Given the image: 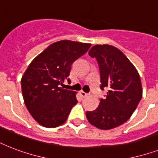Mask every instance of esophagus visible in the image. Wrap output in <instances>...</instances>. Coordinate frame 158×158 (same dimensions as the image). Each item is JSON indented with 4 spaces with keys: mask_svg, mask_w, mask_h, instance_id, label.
Listing matches in <instances>:
<instances>
[{
    "mask_svg": "<svg viewBox=\"0 0 158 158\" xmlns=\"http://www.w3.org/2000/svg\"><path fill=\"white\" fill-rule=\"evenodd\" d=\"M80 96H81L82 98H85V97L88 96V94L84 93V91H81V92H80Z\"/></svg>",
    "mask_w": 158,
    "mask_h": 158,
    "instance_id": "34e87169",
    "label": "esophagus"
}]
</instances>
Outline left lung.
Here are the masks:
<instances>
[{"instance_id":"1","label":"left lung","mask_w":158,"mask_h":158,"mask_svg":"<svg viewBox=\"0 0 158 158\" xmlns=\"http://www.w3.org/2000/svg\"><path fill=\"white\" fill-rule=\"evenodd\" d=\"M89 55L98 60L101 89H108L96 110L87 111L89 122L101 130H110L127 121L142 98L141 79L135 65L118 48L95 45Z\"/></svg>"}]
</instances>
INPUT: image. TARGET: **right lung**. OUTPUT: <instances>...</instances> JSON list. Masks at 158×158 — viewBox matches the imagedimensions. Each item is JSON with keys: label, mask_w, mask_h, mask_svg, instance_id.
I'll return each instance as SVG.
<instances>
[{"label": "right lung", "mask_w": 158, "mask_h": 158, "mask_svg": "<svg viewBox=\"0 0 158 158\" xmlns=\"http://www.w3.org/2000/svg\"><path fill=\"white\" fill-rule=\"evenodd\" d=\"M90 43L62 40L51 44L32 60L21 79L26 107L33 119L44 127L63 125L78 102L76 92L63 89L71 65L88 52Z\"/></svg>", "instance_id": "add662e5"}]
</instances>
